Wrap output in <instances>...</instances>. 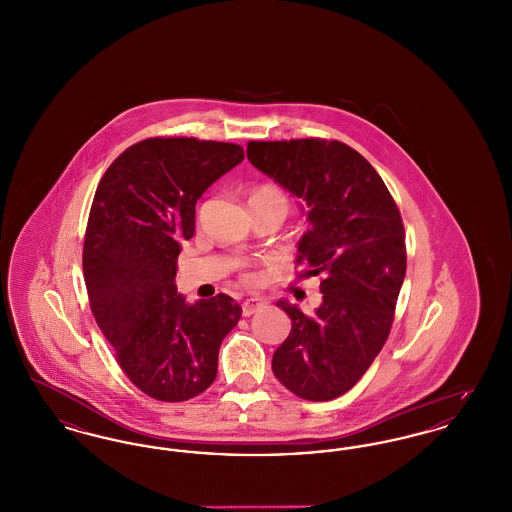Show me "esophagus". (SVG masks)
<instances>
[{
	"instance_id": "esophagus-1",
	"label": "esophagus",
	"mask_w": 512,
	"mask_h": 512,
	"mask_svg": "<svg viewBox=\"0 0 512 512\" xmlns=\"http://www.w3.org/2000/svg\"><path fill=\"white\" fill-rule=\"evenodd\" d=\"M263 301L257 299V297H251V299H245L242 303V311H244V317H251L253 313H257L259 309H263Z\"/></svg>"
}]
</instances>
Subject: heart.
<instances>
[{
  "mask_svg": "<svg viewBox=\"0 0 512 512\" xmlns=\"http://www.w3.org/2000/svg\"><path fill=\"white\" fill-rule=\"evenodd\" d=\"M251 201L272 203V205L284 209L286 213H288V209H290V199H288V195H286V192H284L282 188H278V186H274V184H263V186H259V188L253 192V195H251ZM244 282L245 284H255V282H257V274L245 272Z\"/></svg>",
  "mask_w": 512,
  "mask_h": 512,
  "instance_id": "obj_1",
  "label": "heart"
}]
</instances>
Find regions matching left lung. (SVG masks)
Here are the masks:
<instances>
[{
	"label": "left lung",
	"instance_id": "1",
	"mask_svg": "<svg viewBox=\"0 0 512 512\" xmlns=\"http://www.w3.org/2000/svg\"><path fill=\"white\" fill-rule=\"evenodd\" d=\"M247 159L305 201L311 230L295 263L320 278L322 293L313 315L276 303L292 318V332L274 351L272 372L301 399H336L390 336L407 270L401 213L374 167L338 140L249 142Z\"/></svg>",
	"mask_w": 512,
	"mask_h": 512
}]
</instances>
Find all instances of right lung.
I'll use <instances>...</instances> for the list:
<instances>
[{
  "label": "right lung",
  "mask_w": 512,
  "mask_h": 512,
  "mask_svg": "<svg viewBox=\"0 0 512 512\" xmlns=\"http://www.w3.org/2000/svg\"><path fill=\"white\" fill-rule=\"evenodd\" d=\"M242 159L238 144L159 136L124 149L99 180L82 249L90 309L122 372L157 401L207 390L242 317L226 293L186 305L174 284L197 199Z\"/></svg>",
  "instance_id": "obj_1"
}]
</instances>
